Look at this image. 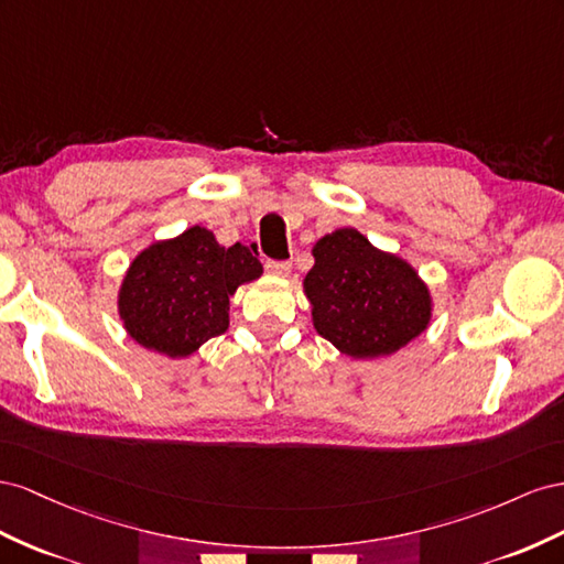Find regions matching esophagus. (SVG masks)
<instances>
[{"label": "esophagus", "mask_w": 564, "mask_h": 564, "mask_svg": "<svg viewBox=\"0 0 564 564\" xmlns=\"http://www.w3.org/2000/svg\"><path fill=\"white\" fill-rule=\"evenodd\" d=\"M264 267H267L269 273H273V276H288V273H291L293 262H288V260H267Z\"/></svg>", "instance_id": "1"}]
</instances>
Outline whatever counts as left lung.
I'll use <instances>...</instances> for the list:
<instances>
[{
	"label": "left lung",
	"mask_w": 564,
	"mask_h": 564,
	"mask_svg": "<svg viewBox=\"0 0 564 564\" xmlns=\"http://www.w3.org/2000/svg\"><path fill=\"white\" fill-rule=\"evenodd\" d=\"M312 254L304 295L314 328L347 357H388L427 328L430 291L399 254L378 250L357 229L318 238Z\"/></svg>",
	"instance_id": "left-lung-1"
}]
</instances>
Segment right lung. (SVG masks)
<instances>
[{
    "instance_id": "obj_1",
    "label": "right lung",
    "mask_w": 564,
    "mask_h": 564,
    "mask_svg": "<svg viewBox=\"0 0 564 564\" xmlns=\"http://www.w3.org/2000/svg\"><path fill=\"white\" fill-rule=\"evenodd\" d=\"M260 276L262 264L246 246L224 248L213 231L191 227L134 257L118 312L141 347L184 359L229 328V297Z\"/></svg>"
}]
</instances>
